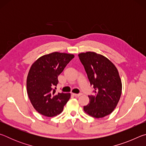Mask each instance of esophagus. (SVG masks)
<instances>
[{"mask_svg":"<svg viewBox=\"0 0 146 146\" xmlns=\"http://www.w3.org/2000/svg\"><path fill=\"white\" fill-rule=\"evenodd\" d=\"M73 95L75 96L76 97H80V96L82 95V93H79V94H76V93H73Z\"/></svg>","mask_w":146,"mask_h":146,"instance_id":"1","label":"esophagus"}]
</instances>
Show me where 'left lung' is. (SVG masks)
<instances>
[{
	"label": "left lung",
	"instance_id": "8db88e82",
	"mask_svg": "<svg viewBox=\"0 0 146 146\" xmlns=\"http://www.w3.org/2000/svg\"><path fill=\"white\" fill-rule=\"evenodd\" d=\"M95 95L84 110L91 117L103 118L111 113L122 93V82L117 68L108 58L92 51L78 54Z\"/></svg>",
	"mask_w": 146,
	"mask_h": 146
}]
</instances>
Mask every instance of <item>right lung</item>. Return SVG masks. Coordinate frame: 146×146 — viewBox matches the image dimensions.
I'll use <instances>...</instances> for the list:
<instances>
[{
    "instance_id": "right-lung-1",
    "label": "right lung",
    "mask_w": 146,
    "mask_h": 146,
    "mask_svg": "<svg viewBox=\"0 0 146 146\" xmlns=\"http://www.w3.org/2000/svg\"><path fill=\"white\" fill-rule=\"evenodd\" d=\"M73 54L53 52L40 56L32 64L27 76V93L40 114L53 117L62 113L70 93H55L58 76L74 58ZM56 89V88H55Z\"/></svg>"
}]
</instances>
